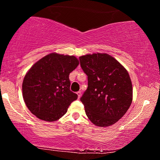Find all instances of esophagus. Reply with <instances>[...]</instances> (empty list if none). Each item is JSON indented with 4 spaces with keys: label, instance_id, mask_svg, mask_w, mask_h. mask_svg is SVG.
Returning a JSON list of instances; mask_svg holds the SVG:
<instances>
[{
    "label": "esophagus",
    "instance_id": "obj_1",
    "mask_svg": "<svg viewBox=\"0 0 160 160\" xmlns=\"http://www.w3.org/2000/svg\"><path fill=\"white\" fill-rule=\"evenodd\" d=\"M77 94H78V98H80V97H81V92L80 91L77 92Z\"/></svg>",
    "mask_w": 160,
    "mask_h": 160
}]
</instances>
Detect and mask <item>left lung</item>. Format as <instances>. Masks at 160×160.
I'll return each instance as SVG.
<instances>
[{
  "mask_svg": "<svg viewBox=\"0 0 160 160\" xmlns=\"http://www.w3.org/2000/svg\"><path fill=\"white\" fill-rule=\"evenodd\" d=\"M79 59L88 80V89L80 98L87 116L97 126L113 125L132 103V87L128 71L107 53L87 54Z\"/></svg>",
  "mask_w": 160,
  "mask_h": 160,
  "instance_id": "8db88e82",
  "label": "left lung"
}]
</instances>
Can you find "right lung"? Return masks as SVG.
Wrapping results in <instances>:
<instances>
[{
    "label": "right lung",
    "mask_w": 160,
    "mask_h": 160,
    "mask_svg": "<svg viewBox=\"0 0 160 160\" xmlns=\"http://www.w3.org/2000/svg\"><path fill=\"white\" fill-rule=\"evenodd\" d=\"M79 65L74 56L51 53L27 72L22 96L29 110L42 120L55 121L67 112L78 94L70 90L69 75Z\"/></svg>",
    "instance_id": "obj_1"
}]
</instances>
